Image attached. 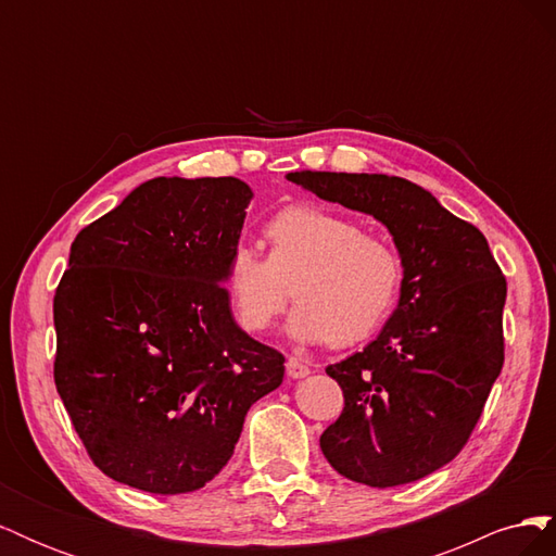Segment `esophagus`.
I'll return each instance as SVG.
<instances>
[{"mask_svg":"<svg viewBox=\"0 0 556 556\" xmlns=\"http://www.w3.org/2000/svg\"><path fill=\"white\" fill-rule=\"evenodd\" d=\"M285 366H288L290 378H304V376L311 374V366L306 362H301L299 357H290Z\"/></svg>","mask_w":556,"mask_h":556,"instance_id":"obj_1","label":"esophagus"}]
</instances>
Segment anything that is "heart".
I'll return each instance as SVG.
<instances>
[{
	"mask_svg": "<svg viewBox=\"0 0 556 556\" xmlns=\"http://www.w3.org/2000/svg\"><path fill=\"white\" fill-rule=\"evenodd\" d=\"M266 257L239 243L229 250L223 288L237 325L271 329L292 296L290 333L299 341L350 348L366 341L392 313L403 280L396 245L362 231L352 217L315 204L278 211L262 227Z\"/></svg>",
	"mask_w": 556,
	"mask_h": 556,
	"instance_id": "heart-1",
	"label": "heart"
}]
</instances>
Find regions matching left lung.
Wrapping results in <instances>:
<instances>
[{"instance_id": "8db88e82", "label": "left lung", "mask_w": 556, "mask_h": 556, "mask_svg": "<svg viewBox=\"0 0 556 556\" xmlns=\"http://www.w3.org/2000/svg\"><path fill=\"white\" fill-rule=\"evenodd\" d=\"M288 178L374 215L394 237L403 262L399 306L374 343L327 366L343 390V410L319 447L348 480L378 490L415 482L464 450L501 374L506 276L476 225L406 178Z\"/></svg>"}]
</instances>
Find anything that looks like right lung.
Masks as SVG:
<instances>
[{"instance_id": "add662e5", "label": "right lung", "mask_w": 556, "mask_h": 556, "mask_svg": "<svg viewBox=\"0 0 556 556\" xmlns=\"http://www.w3.org/2000/svg\"><path fill=\"white\" fill-rule=\"evenodd\" d=\"M250 199L231 176H162L72 243L55 387L92 464L134 490H201L282 382L285 357L237 325L223 288Z\"/></svg>"}]
</instances>
